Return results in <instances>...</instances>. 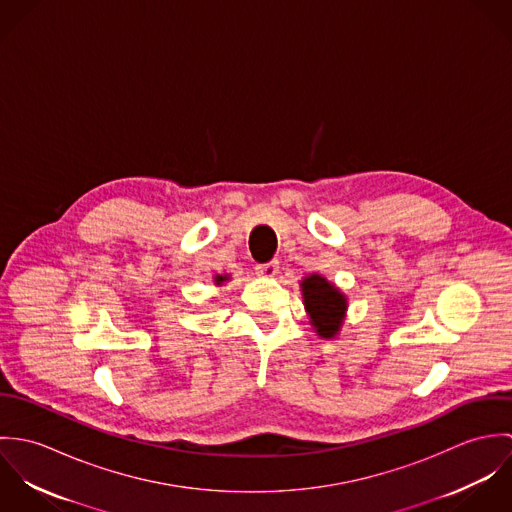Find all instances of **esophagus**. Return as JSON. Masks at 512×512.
I'll return each mask as SVG.
<instances>
[{
  "instance_id": "obj_1",
  "label": "esophagus",
  "mask_w": 512,
  "mask_h": 512,
  "mask_svg": "<svg viewBox=\"0 0 512 512\" xmlns=\"http://www.w3.org/2000/svg\"><path fill=\"white\" fill-rule=\"evenodd\" d=\"M256 272L260 276H264V278H274L280 272V264H278V260H272V262H266V264H258Z\"/></svg>"
}]
</instances>
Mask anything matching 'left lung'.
Instances as JSON below:
<instances>
[{"label":"left lung","instance_id":"1","mask_svg":"<svg viewBox=\"0 0 512 512\" xmlns=\"http://www.w3.org/2000/svg\"><path fill=\"white\" fill-rule=\"evenodd\" d=\"M303 301L309 313L311 325L325 339L335 337L341 327L343 313L347 309V301L343 293L335 290L325 278L313 274L303 280Z\"/></svg>","mask_w":512,"mask_h":512}]
</instances>
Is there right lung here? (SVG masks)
<instances>
[{"label": "right lung", "instance_id": "add662e5", "mask_svg": "<svg viewBox=\"0 0 512 512\" xmlns=\"http://www.w3.org/2000/svg\"><path fill=\"white\" fill-rule=\"evenodd\" d=\"M224 280H226V276H217V278H215V282H217V284H222Z\"/></svg>", "mask_w": 512, "mask_h": 512}]
</instances>
